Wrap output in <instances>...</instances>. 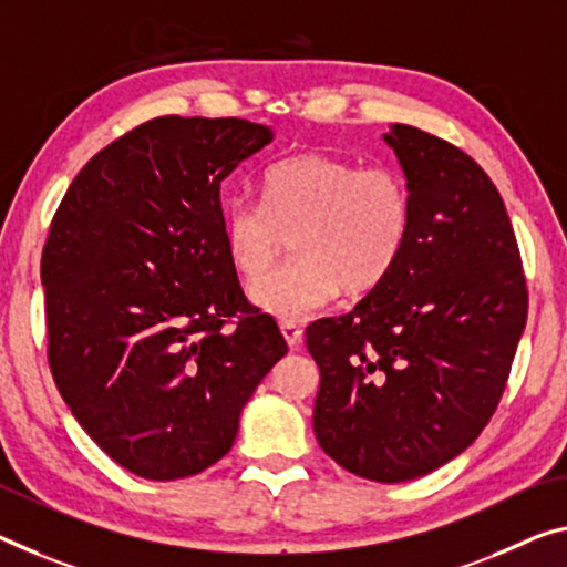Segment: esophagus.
<instances>
[{
  "instance_id": "1",
  "label": "esophagus",
  "mask_w": 567,
  "mask_h": 567,
  "mask_svg": "<svg viewBox=\"0 0 567 567\" xmlns=\"http://www.w3.org/2000/svg\"><path fill=\"white\" fill-rule=\"evenodd\" d=\"M281 334H284L286 342H289L291 350H296V347L301 344L303 332H301V327L296 324V321H281Z\"/></svg>"
}]
</instances>
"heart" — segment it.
Returning a JSON list of instances; mask_svg holds the SVG:
<instances>
[{"mask_svg": "<svg viewBox=\"0 0 567 567\" xmlns=\"http://www.w3.org/2000/svg\"><path fill=\"white\" fill-rule=\"evenodd\" d=\"M411 220V193L395 169L303 152L264 172L260 205H225L223 248L235 271L256 281L280 233L295 230L297 256L250 289L258 309L293 321L327 307L339 289L364 293L385 281L408 246Z\"/></svg>", "mask_w": 567, "mask_h": 567, "instance_id": "heart-1", "label": "heart"}]
</instances>
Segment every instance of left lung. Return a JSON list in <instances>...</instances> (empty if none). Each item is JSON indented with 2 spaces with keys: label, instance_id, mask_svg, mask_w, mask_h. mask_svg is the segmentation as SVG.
<instances>
[{
  "label": "left lung",
  "instance_id": "8db88e82",
  "mask_svg": "<svg viewBox=\"0 0 567 567\" xmlns=\"http://www.w3.org/2000/svg\"><path fill=\"white\" fill-rule=\"evenodd\" d=\"M411 193L398 266L350 313L307 327L321 382L313 433L372 482L417 478L489 423L527 321L507 207L472 156L415 126L382 136Z\"/></svg>",
  "mask_w": 567,
  "mask_h": 567
}]
</instances>
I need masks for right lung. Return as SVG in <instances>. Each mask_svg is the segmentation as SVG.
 Returning a JSON list of instances; mask_svg holds the SVG:
<instances>
[{"instance_id":"1","label":"right lung","mask_w":567,"mask_h":567,"mask_svg":"<svg viewBox=\"0 0 567 567\" xmlns=\"http://www.w3.org/2000/svg\"><path fill=\"white\" fill-rule=\"evenodd\" d=\"M271 142L246 118H152L95 154L52 217L40 268L52 378L136 476L220 461L289 352L223 248V179Z\"/></svg>"}]
</instances>
